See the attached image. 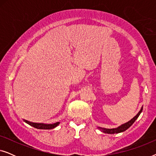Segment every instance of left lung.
<instances>
[{"mask_svg": "<svg viewBox=\"0 0 156 156\" xmlns=\"http://www.w3.org/2000/svg\"><path fill=\"white\" fill-rule=\"evenodd\" d=\"M142 110H143V106L140 108V112L138 113L137 114H136V116H134L133 119H131V120H130L129 121H128L127 123H123V124L121 125L120 126L116 128V129H105V128H101V127H98L99 129L101 130L102 132H104V133H110V134H114V133H121V132H123L125 131L126 130H127L128 129L130 126H131L132 124L135 122L136 119H138V117L139 116V115L140 114V113L142 112Z\"/></svg>", "mask_w": 156, "mask_h": 156, "instance_id": "left-lung-1", "label": "left lung"}]
</instances>
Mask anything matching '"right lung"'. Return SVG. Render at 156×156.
I'll list each match as a JSON object with an SVG mask.
<instances>
[{
	"instance_id": "add662e5",
	"label": "right lung",
	"mask_w": 156,
	"mask_h": 156,
	"mask_svg": "<svg viewBox=\"0 0 156 156\" xmlns=\"http://www.w3.org/2000/svg\"><path fill=\"white\" fill-rule=\"evenodd\" d=\"M25 123H27V124L30 125L31 126L34 128H36L37 129H52L57 126L59 124V122H57L55 123H51V124H46V123H33L28 121L27 120H23Z\"/></svg>"
}]
</instances>
